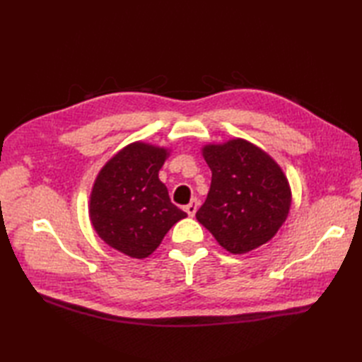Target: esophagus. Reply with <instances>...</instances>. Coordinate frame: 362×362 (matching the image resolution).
<instances>
[{
	"label": "esophagus",
	"instance_id": "obj_1",
	"mask_svg": "<svg viewBox=\"0 0 362 362\" xmlns=\"http://www.w3.org/2000/svg\"><path fill=\"white\" fill-rule=\"evenodd\" d=\"M197 206H199V202L196 201V199H193V201H191L188 205H185V211L188 213V216H191V218L194 216L197 211Z\"/></svg>",
	"mask_w": 362,
	"mask_h": 362
}]
</instances>
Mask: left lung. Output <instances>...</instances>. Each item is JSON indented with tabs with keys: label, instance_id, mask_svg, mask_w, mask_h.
<instances>
[{
	"label": "left lung",
	"instance_id": "1",
	"mask_svg": "<svg viewBox=\"0 0 362 362\" xmlns=\"http://www.w3.org/2000/svg\"><path fill=\"white\" fill-rule=\"evenodd\" d=\"M202 156L211 169V185L197 221L233 255L271 241L292 201L280 165L243 138L205 144Z\"/></svg>",
	"mask_w": 362,
	"mask_h": 362
}]
</instances>
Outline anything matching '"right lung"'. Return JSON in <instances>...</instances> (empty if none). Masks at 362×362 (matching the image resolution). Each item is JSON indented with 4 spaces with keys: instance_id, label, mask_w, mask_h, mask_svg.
I'll return each mask as SVG.
<instances>
[{
    "instance_id": "1",
    "label": "right lung",
    "mask_w": 362,
    "mask_h": 362,
    "mask_svg": "<svg viewBox=\"0 0 362 362\" xmlns=\"http://www.w3.org/2000/svg\"><path fill=\"white\" fill-rule=\"evenodd\" d=\"M169 149L135 141L101 168L90 193L91 226L112 249L143 259L187 213L171 202L158 171Z\"/></svg>"
}]
</instances>
